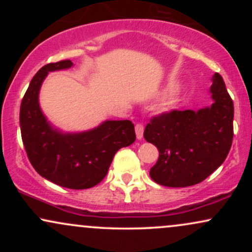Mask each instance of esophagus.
<instances>
[{
    "label": "esophagus",
    "instance_id": "esophagus-1",
    "mask_svg": "<svg viewBox=\"0 0 252 252\" xmlns=\"http://www.w3.org/2000/svg\"><path fill=\"white\" fill-rule=\"evenodd\" d=\"M143 131H144V126L142 123H137L135 126V132H136V136H137L138 140H141V138L143 137Z\"/></svg>",
    "mask_w": 252,
    "mask_h": 252
}]
</instances>
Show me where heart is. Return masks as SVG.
Returning <instances> with one entry per match:
<instances>
[{"label": "heart", "instance_id": "heart-1", "mask_svg": "<svg viewBox=\"0 0 252 252\" xmlns=\"http://www.w3.org/2000/svg\"><path fill=\"white\" fill-rule=\"evenodd\" d=\"M166 105H168V102H167V103H166Z\"/></svg>", "mask_w": 252, "mask_h": 252}]
</instances>
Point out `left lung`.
<instances>
[{"label":"left lung","mask_w":252,"mask_h":252,"mask_svg":"<svg viewBox=\"0 0 252 252\" xmlns=\"http://www.w3.org/2000/svg\"><path fill=\"white\" fill-rule=\"evenodd\" d=\"M210 108L172 110L153 117L144 138L158 149L150 178L167 187H187L210 176L230 152L233 138V102L222 77L212 78Z\"/></svg>","instance_id":"8db88e82"}]
</instances>
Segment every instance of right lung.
<instances>
[{
  "label": "right lung",
  "instance_id": "right-lung-1",
  "mask_svg": "<svg viewBox=\"0 0 252 252\" xmlns=\"http://www.w3.org/2000/svg\"><path fill=\"white\" fill-rule=\"evenodd\" d=\"M71 60L51 63L37 71L22 98L20 128L32 166L42 178L71 189L96 186L105 178L117 150L136 140L130 121H105L89 131L63 134L47 122L39 92L48 72L66 70Z\"/></svg>",
  "mask_w": 252,
  "mask_h": 252
}]
</instances>
